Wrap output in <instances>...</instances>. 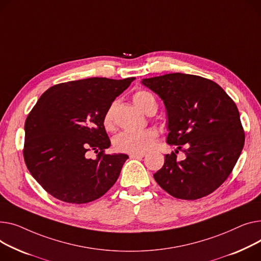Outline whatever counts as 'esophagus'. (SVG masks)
<instances>
[{"label":"esophagus","instance_id":"obj_1","mask_svg":"<svg viewBox=\"0 0 261 261\" xmlns=\"http://www.w3.org/2000/svg\"><path fill=\"white\" fill-rule=\"evenodd\" d=\"M144 156H146V153H131L130 154L131 159H143Z\"/></svg>","mask_w":261,"mask_h":261}]
</instances>
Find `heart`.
I'll use <instances>...</instances> for the list:
<instances>
[{
    "instance_id": "obj_1",
    "label": "heart",
    "mask_w": 261,
    "mask_h": 261,
    "mask_svg": "<svg viewBox=\"0 0 261 261\" xmlns=\"http://www.w3.org/2000/svg\"><path fill=\"white\" fill-rule=\"evenodd\" d=\"M135 105L145 113L158 108L154 96L146 91L138 90L133 95ZM102 125L106 130L114 129V103L105 111L102 116ZM158 132L154 129H146L141 132H121L114 138V148L119 152L125 153H144L154 145Z\"/></svg>"
}]
</instances>
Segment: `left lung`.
<instances>
[{
    "instance_id": "8db88e82",
    "label": "left lung",
    "mask_w": 261,
    "mask_h": 261,
    "mask_svg": "<svg viewBox=\"0 0 261 261\" xmlns=\"http://www.w3.org/2000/svg\"><path fill=\"white\" fill-rule=\"evenodd\" d=\"M142 84L164 100L167 143L186 154L184 161H177V150L167 154L154 179L179 199L211 194L229 177L245 145L235 102L219 85L198 75L170 73Z\"/></svg>"
}]
</instances>
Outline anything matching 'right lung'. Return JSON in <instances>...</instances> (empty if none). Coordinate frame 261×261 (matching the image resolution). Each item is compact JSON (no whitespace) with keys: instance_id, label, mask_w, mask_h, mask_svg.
<instances>
[{"instance_id":"add662e5","label":"right lung","mask_w":261,"mask_h":261,"mask_svg":"<svg viewBox=\"0 0 261 261\" xmlns=\"http://www.w3.org/2000/svg\"><path fill=\"white\" fill-rule=\"evenodd\" d=\"M135 77H90L46 90L25 121V164L45 191L68 203H87L115 184L126 154H106L102 116ZM97 153L95 160L88 152Z\"/></svg>"}]
</instances>
